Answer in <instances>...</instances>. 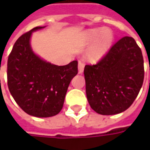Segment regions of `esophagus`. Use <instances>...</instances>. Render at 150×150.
Returning <instances> with one entry per match:
<instances>
[{
  "instance_id": "esophagus-1",
  "label": "esophagus",
  "mask_w": 150,
  "mask_h": 150,
  "mask_svg": "<svg viewBox=\"0 0 150 150\" xmlns=\"http://www.w3.org/2000/svg\"><path fill=\"white\" fill-rule=\"evenodd\" d=\"M78 69H79V74H82L83 72V69H84V62L83 59L79 60L78 62Z\"/></svg>"
}]
</instances>
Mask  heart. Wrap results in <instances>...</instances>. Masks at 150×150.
<instances>
[{
  "mask_svg": "<svg viewBox=\"0 0 150 150\" xmlns=\"http://www.w3.org/2000/svg\"><path fill=\"white\" fill-rule=\"evenodd\" d=\"M89 41H96L93 46L87 53V59L91 62L99 61L106 55L112 46L114 35L112 31L104 28H99L92 30L88 34Z\"/></svg>",
  "mask_w": 150,
  "mask_h": 150,
  "instance_id": "obj_1",
  "label": "heart"
}]
</instances>
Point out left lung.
Listing matches in <instances>:
<instances>
[{
    "mask_svg": "<svg viewBox=\"0 0 150 150\" xmlns=\"http://www.w3.org/2000/svg\"><path fill=\"white\" fill-rule=\"evenodd\" d=\"M86 94L91 108L101 115L128 109L144 81L142 50L132 37L122 38L96 65L84 67Z\"/></svg>",
    "mask_w": 150,
    "mask_h": 150,
    "instance_id": "obj_1",
    "label": "left lung"
}]
</instances>
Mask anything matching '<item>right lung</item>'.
<instances>
[{
    "mask_svg": "<svg viewBox=\"0 0 150 150\" xmlns=\"http://www.w3.org/2000/svg\"><path fill=\"white\" fill-rule=\"evenodd\" d=\"M37 26L19 38L8 56V90L25 112L36 117H50L62 110L67 88L78 73V62L57 66L34 52L30 38Z\"/></svg>",
    "mask_w": 150,
    "mask_h": 150,
    "instance_id": "add662e5",
    "label": "right lung"
}]
</instances>
